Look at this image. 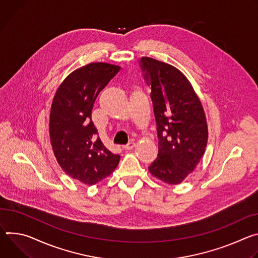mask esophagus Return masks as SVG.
<instances>
[{"mask_svg":"<svg viewBox=\"0 0 258 258\" xmlns=\"http://www.w3.org/2000/svg\"><path fill=\"white\" fill-rule=\"evenodd\" d=\"M135 147V144H134V141H131V142H129L128 145H126V146H124L123 147V149L125 150V151H130V150H132L133 148Z\"/></svg>","mask_w":258,"mask_h":258,"instance_id":"obj_1","label":"esophagus"}]
</instances>
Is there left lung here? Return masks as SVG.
Wrapping results in <instances>:
<instances>
[{
	"instance_id": "left-lung-1",
	"label": "left lung",
	"mask_w": 258,
	"mask_h": 258,
	"mask_svg": "<svg viewBox=\"0 0 258 258\" xmlns=\"http://www.w3.org/2000/svg\"><path fill=\"white\" fill-rule=\"evenodd\" d=\"M139 64L151 86L159 138L158 157L149 170L168 184H178L205 153V112L191 84L179 70L151 57H141Z\"/></svg>"
}]
</instances>
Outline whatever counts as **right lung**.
Instances as JSON below:
<instances>
[{
    "instance_id": "obj_1",
    "label": "right lung",
    "mask_w": 258,
    "mask_h": 258,
    "mask_svg": "<svg viewBox=\"0 0 258 258\" xmlns=\"http://www.w3.org/2000/svg\"><path fill=\"white\" fill-rule=\"evenodd\" d=\"M120 69L104 62L84 66L66 78L52 101L49 132L55 158L68 175L85 184L110 175L120 161L103 146L91 119L96 97Z\"/></svg>"
}]
</instances>
